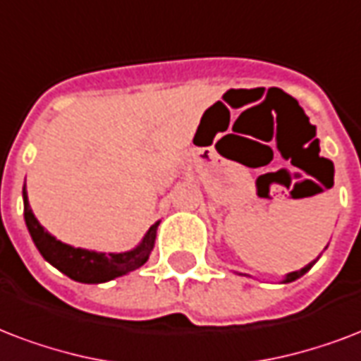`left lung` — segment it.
<instances>
[{
  "mask_svg": "<svg viewBox=\"0 0 361 361\" xmlns=\"http://www.w3.org/2000/svg\"><path fill=\"white\" fill-rule=\"evenodd\" d=\"M316 261H318V257H316L314 261H310L309 265H305L302 267V269H299V271H293V272H288V274H286L284 279H282V284H288V282H293V280H297V279H301L302 274H307V272L310 271V269H312V265H314Z\"/></svg>",
  "mask_w": 361,
  "mask_h": 361,
  "instance_id": "left-lung-1",
  "label": "left lung"
}]
</instances>
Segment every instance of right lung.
I'll return each mask as SVG.
<instances>
[{
  "instance_id": "obj_1",
  "label": "right lung",
  "mask_w": 361,
  "mask_h": 361,
  "mask_svg": "<svg viewBox=\"0 0 361 361\" xmlns=\"http://www.w3.org/2000/svg\"><path fill=\"white\" fill-rule=\"evenodd\" d=\"M22 199H24V221H26V227L35 247L39 250V254L43 255L47 263H51L54 269H59L62 274L70 276L75 282L104 284L109 280L119 279L123 274L140 269L149 259V254L153 252L157 227L161 221L151 225L136 247H132L128 252H121V254H104V252L85 250V247H73L70 244L56 240L34 216L30 202H27L26 185L22 189Z\"/></svg>"
}]
</instances>
